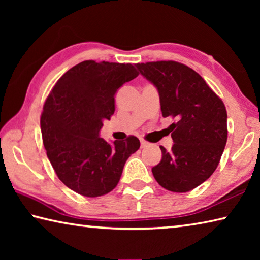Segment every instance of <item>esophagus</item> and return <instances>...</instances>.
Segmentation results:
<instances>
[{
  "label": "esophagus",
  "mask_w": 260,
  "mask_h": 260,
  "mask_svg": "<svg viewBox=\"0 0 260 260\" xmlns=\"http://www.w3.org/2000/svg\"><path fill=\"white\" fill-rule=\"evenodd\" d=\"M140 142H141V148H146V147H148V144H149L147 141H144L142 139L140 140Z\"/></svg>",
  "instance_id": "obj_1"
}]
</instances>
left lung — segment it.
<instances>
[{
	"instance_id": "left-lung-1",
	"label": "left lung",
	"mask_w": 260,
	"mask_h": 260,
	"mask_svg": "<svg viewBox=\"0 0 260 260\" xmlns=\"http://www.w3.org/2000/svg\"><path fill=\"white\" fill-rule=\"evenodd\" d=\"M139 73L157 88L162 117L170 125L173 146H160L161 160L152 174L162 188L186 192L199 187L217 169L227 142V112L204 79L173 60L135 64Z\"/></svg>"
}]
</instances>
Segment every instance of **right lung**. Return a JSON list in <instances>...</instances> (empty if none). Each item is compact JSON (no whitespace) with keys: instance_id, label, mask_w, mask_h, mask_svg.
Wrapping results in <instances>:
<instances>
[{"instance_id":"1","label":"right lung","mask_w":260,"mask_h":260,"mask_svg":"<svg viewBox=\"0 0 260 260\" xmlns=\"http://www.w3.org/2000/svg\"><path fill=\"white\" fill-rule=\"evenodd\" d=\"M138 76L132 64L85 60L52 88L41 114L42 140L57 177L71 190L86 197L110 192L140 148L135 136L112 144L100 138L114 112L117 90Z\"/></svg>"}]
</instances>
